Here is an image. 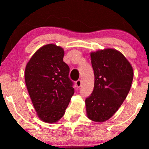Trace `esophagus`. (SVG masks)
I'll use <instances>...</instances> for the list:
<instances>
[{"instance_id":"obj_1","label":"esophagus","mask_w":149,"mask_h":149,"mask_svg":"<svg viewBox=\"0 0 149 149\" xmlns=\"http://www.w3.org/2000/svg\"><path fill=\"white\" fill-rule=\"evenodd\" d=\"M81 84H82V81H81V79H79L76 81V85L77 87H80L81 86Z\"/></svg>"}]
</instances>
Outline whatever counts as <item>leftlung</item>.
<instances>
[{"instance_id": "left-lung-1", "label": "left lung", "mask_w": 149, "mask_h": 149, "mask_svg": "<svg viewBox=\"0 0 149 149\" xmlns=\"http://www.w3.org/2000/svg\"><path fill=\"white\" fill-rule=\"evenodd\" d=\"M94 87L85 100L87 117L93 121L110 119L123 104L134 77L130 63L121 52L106 49L91 53Z\"/></svg>"}]
</instances>
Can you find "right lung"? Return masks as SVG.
<instances>
[{
	"label": "right lung",
	"mask_w": 149,
	"mask_h": 149,
	"mask_svg": "<svg viewBox=\"0 0 149 149\" xmlns=\"http://www.w3.org/2000/svg\"><path fill=\"white\" fill-rule=\"evenodd\" d=\"M64 56L62 47L47 45L36 51L26 67L30 97L38 117L46 123H56L64 116L74 92Z\"/></svg>",
	"instance_id": "obj_1"
}]
</instances>
